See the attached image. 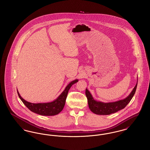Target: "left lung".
<instances>
[{
  "label": "left lung",
  "instance_id": "8db88e82",
  "mask_svg": "<svg viewBox=\"0 0 150 150\" xmlns=\"http://www.w3.org/2000/svg\"><path fill=\"white\" fill-rule=\"evenodd\" d=\"M137 83L131 93L129 94V95L127 98L124 100H119L117 101L108 103H105L94 100L91 93H90V92L86 88V95L88 99V103L89 109L94 114L101 115L111 114L123 109L128 104L129 102L133 98V96L134 95L137 86Z\"/></svg>",
  "mask_w": 150,
  "mask_h": 150
}]
</instances>
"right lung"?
<instances>
[{
  "label": "right lung",
  "mask_w": 150,
  "mask_h": 150,
  "mask_svg": "<svg viewBox=\"0 0 150 150\" xmlns=\"http://www.w3.org/2000/svg\"><path fill=\"white\" fill-rule=\"evenodd\" d=\"M78 81V79H76L71 81L66 87L64 91L58 97L57 99L52 102L47 103H34L26 101L22 98L20 93L17 91L18 95L23 104L29 110L37 114L43 116H54L58 114L64 108L66 99L71 86Z\"/></svg>",
  "instance_id": "add662e5"
}]
</instances>
